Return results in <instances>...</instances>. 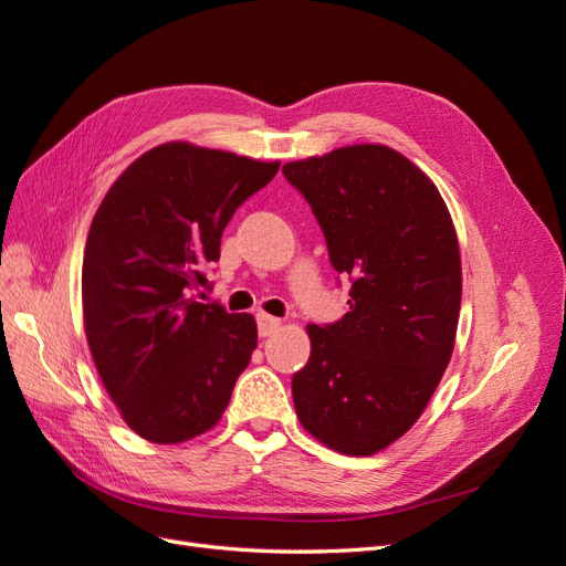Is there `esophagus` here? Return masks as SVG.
<instances>
[{
	"label": "esophagus",
	"mask_w": 566,
	"mask_h": 566,
	"mask_svg": "<svg viewBox=\"0 0 566 566\" xmlns=\"http://www.w3.org/2000/svg\"><path fill=\"white\" fill-rule=\"evenodd\" d=\"M281 328V318H273L269 314L256 316V331H260V337H269Z\"/></svg>",
	"instance_id": "esophagus-1"
}]
</instances>
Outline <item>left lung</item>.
<instances>
[{
	"label": "left lung",
	"mask_w": 566,
	"mask_h": 566,
	"mask_svg": "<svg viewBox=\"0 0 566 566\" xmlns=\"http://www.w3.org/2000/svg\"><path fill=\"white\" fill-rule=\"evenodd\" d=\"M283 175L352 279L349 312L306 325L297 418L328 449L373 455L416 424L451 361L462 295L453 219L432 179L382 144L285 163Z\"/></svg>",
	"instance_id": "left-lung-1"
}]
</instances>
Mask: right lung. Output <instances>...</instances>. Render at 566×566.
I'll list each match as a JSON object with an SVG mask.
<instances>
[{"label":"right lung","mask_w":566,"mask_h":566,"mask_svg":"<svg viewBox=\"0 0 566 566\" xmlns=\"http://www.w3.org/2000/svg\"><path fill=\"white\" fill-rule=\"evenodd\" d=\"M229 150L167 142L119 175L92 219L82 262L84 335L119 416L142 439L181 443L221 420L256 347L252 314L191 290L221 233L279 172Z\"/></svg>","instance_id":"1"}]
</instances>
